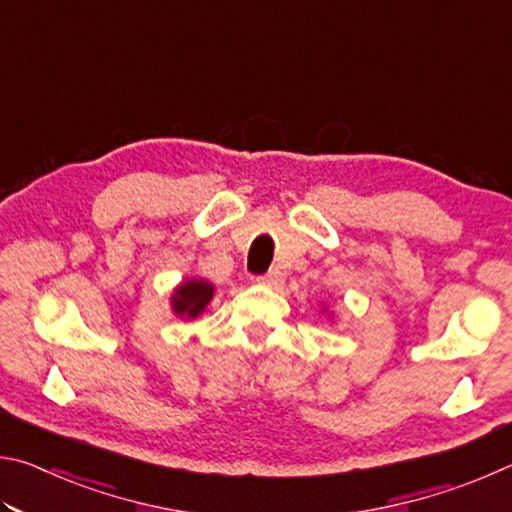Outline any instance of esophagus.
<instances>
[{
  "label": "esophagus",
  "instance_id": "34e87169",
  "mask_svg": "<svg viewBox=\"0 0 512 512\" xmlns=\"http://www.w3.org/2000/svg\"><path fill=\"white\" fill-rule=\"evenodd\" d=\"M257 282L264 284V287H280V284L284 282V273L277 271V268H273V271L259 275Z\"/></svg>",
  "mask_w": 512,
  "mask_h": 512
}]
</instances>
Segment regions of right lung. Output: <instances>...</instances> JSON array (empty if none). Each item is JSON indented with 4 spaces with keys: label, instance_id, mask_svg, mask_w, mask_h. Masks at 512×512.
<instances>
[{
    "label": "right lung",
    "instance_id": "obj_1",
    "mask_svg": "<svg viewBox=\"0 0 512 512\" xmlns=\"http://www.w3.org/2000/svg\"><path fill=\"white\" fill-rule=\"evenodd\" d=\"M212 291V284H207L203 280L183 282L178 291L173 293V311H176L178 316L196 318L205 309L207 302L212 300Z\"/></svg>",
    "mask_w": 512,
    "mask_h": 512
}]
</instances>
